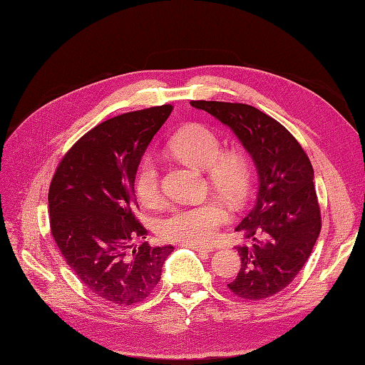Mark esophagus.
I'll use <instances>...</instances> for the list:
<instances>
[{"label":"esophagus","mask_w":365,"mask_h":365,"mask_svg":"<svg viewBox=\"0 0 365 365\" xmlns=\"http://www.w3.org/2000/svg\"><path fill=\"white\" fill-rule=\"evenodd\" d=\"M183 246L191 247V250H195L197 252H212L213 251V247H210V246H197V245H183Z\"/></svg>","instance_id":"esophagus-1"}]
</instances>
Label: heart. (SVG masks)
<instances>
[{
	"label": "heart",
	"instance_id": "heart-1",
	"mask_svg": "<svg viewBox=\"0 0 365 365\" xmlns=\"http://www.w3.org/2000/svg\"><path fill=\"white\" fill-rule=\"evenodd\" d=\"M169 150L190 166L205 169L208 185L230 202L240 204L251 185V165L238 150L221 152V139L208 127L188 125L170 139ZM135 192L139 202L155 207L161 200L160 170L152 157H144L136 168ZM229 218V210L218 199H207L190 207L175 208L158 222L163 240L182 245L212 243L218 229Z\"/></svg>",
	"mask_w": 365,
	"mask_h": 365
}]
</instances>
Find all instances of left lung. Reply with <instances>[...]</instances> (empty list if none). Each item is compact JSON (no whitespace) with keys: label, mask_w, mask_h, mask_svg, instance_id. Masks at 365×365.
Returning <instances> with one entry per match:
<instances>
[{"label":"left lung","mask_w":365,"mask_h":365,"mask_svg":"<svg viewBox=\"0 0 365 365\" xmlns=\"http://www.w3.org/2000/svg\"><path fill=\"white\" fill-rule=\"evenodd\" d=\"M227 125L254 160L259 192L252 210L235 227L242 268L227 284L240 298L259 301L284 290L304 267L322 230L311 160L277 120L245 103L192 100Z\"/></svg>","instance_id":"obj_1"}]
</instances>
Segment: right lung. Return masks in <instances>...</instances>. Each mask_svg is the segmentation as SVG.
<instances>
[{
	"label": "right lung",
	"instance_id": "add662e5",
	"mask_svg": "<svg viewBox=\"0 0 365 365\" xmlns=\"http://www.w3.org/2000/svg\"><path fill=\"white\" fill-rule=\"evenodd\" d=\"M170 111L161 105L98 123L64 155L50 183V229L61 254L92 293L115 304L149 297L174 251L144 242L133 185L147 145Z\"/></svg>",
	"mask_w": 365,
	"mask_h": 365
}]
</instances>
